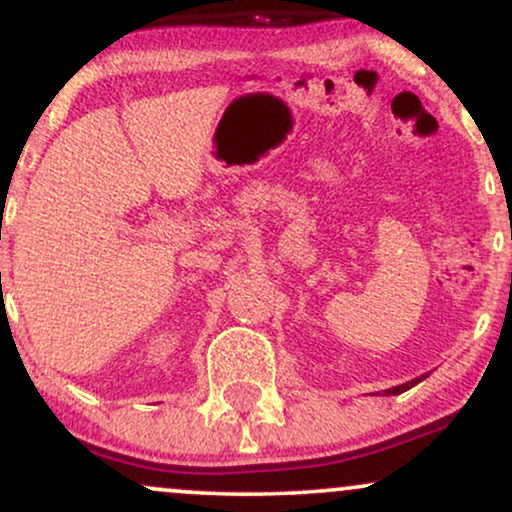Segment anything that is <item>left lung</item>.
Returning a JSON list of instances; mask_svg holds the SVG:
<instances>
[{"label":"left lung","mask_w":512,"mask_h":512,"mask_svg":"<svg viewBox=\"0 0 512 512\" xmlns=\"http://www.w3.org/2000/svg\"><path fill=\"white\" fill-rule=\"evenodd\" d=\"M426 375H421V378H416V380H411V383H404V385H397V387H392V390H385L387 395H402V392H407L409 387H414V385H419L421 380H424Z\"/></svg>","instance_id":"8db88e82"}]
</instances>
